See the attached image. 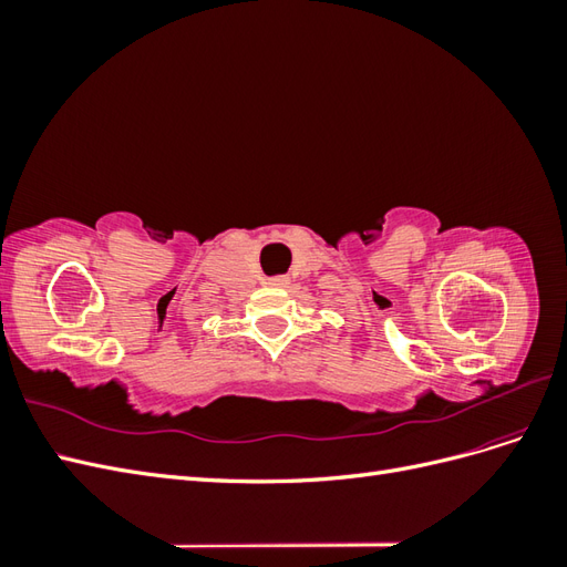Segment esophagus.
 I'll return each instance as SVG.
<instances>
[{
  "mask_svg": "<svg viewBox=\"0 0 567 567\" xmlns=\"http://www.w3.org/2000/svg\"><path fill=\"white\" fill-rule=\"evenodd\" d=\"M267 284H269V286H286L288 279H286V277H271Z\"/></svg>",
  "mask_w": 567,
  "mask_h": 567,
  "instance_id": "esophagus-1",
  "label": "esophagus"
}]
</instances>
